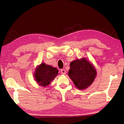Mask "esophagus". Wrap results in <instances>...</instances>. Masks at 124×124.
Instances as JSON below:
<instances>
[{
    "instance_id": "34e87169",
    "label": "esophagus",
    "mask_w": 124,
    "mask_h": 124,
    "mask_svg": "<svg viewBox=\"0 0 124 124\" xmlns=\"http://www.w3.org/2000/svg\"><path fill=\"white\" fill-rule=\"evenodd\" d=\"M61 72L62 74L65 75V73H66V71H65L64 69H61Z\"/></svg>"
}]
</instances>
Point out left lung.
<instances>
[{"label":"left lung","instance_id":"8db88e82","mask_svg":"<svg viewBox=\"0 0 124 124\" xmlns=\"http://www.w3.org/2000/svg\"><path fill=\"white\" fill-rule=\"evenodd\" d=\"M68 76L78 89L87 88L93 83L97 72L94 65L85 57L70 63Z\"/></svg>","mask_w":124,"mask_h":124}]
</instances>
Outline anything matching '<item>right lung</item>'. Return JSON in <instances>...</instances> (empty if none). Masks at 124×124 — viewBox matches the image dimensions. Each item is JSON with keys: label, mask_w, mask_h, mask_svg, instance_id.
<instances>
[{"label": "right lung", "mask_w": 124, "mask_h": 124, "mask_svg": "<svg viewBox=\"0 0 124 124\" xmlns=\"http://www.w3.org/2000/svg\"><path fill=\"white\" fill-rule=\"evenodd\" d=\"M59 70L43 62L36 67L33 73L35 80L38 85L42 87H46L58 75Z\"/></svg>", "instance_id": "obj_1"}]
</instances>
